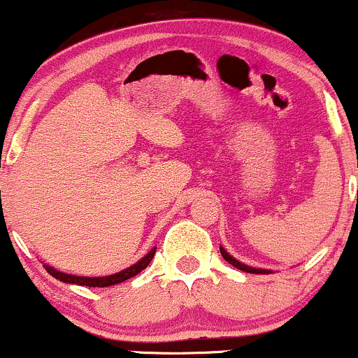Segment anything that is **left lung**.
<instances>
[{
	"mask_svg": "<svg viewBox=\"0 0 358 358\" xmlns=\"http://www.w3.org/2000/svg\"><path fill=\"white\" fill-rule=\"evenodd\" d=\"M220 254H222V257H224L225 261L229 262V264H232L234 268H237V269L244 271V273H250V274H271V273H273V271H271V269H262V268H250V266H248V264H242L241 261H237L236 257L231 256V254H229L227 250H225L224 248H222V245H220Z\"/></svg>",
	"mask_w": 358,
	"mask_h": 358,
	"instance_id": "8db88e82",
	"label": "left lung"
}]
</instances>
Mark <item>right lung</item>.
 <instances>
[{
    "instance_id": "1",
    "label": "right lung",
    "mask_w": 358,
    "mask_h": 358,
    "mask_svg": "<svg viewBox=\"0 0 358 358\" xmlns=\"http://www.w3.org/2000/svg\"><path fill=\"white\" fill-rule=\"evenodd\" d=\"M156 248H153L150 252L146 254L145 257H141L136 264L129 266V268L119 271V273L109 274V276H97V278H90V276H77V274H67L62 273V271H57L52 266L43 264V268L47 269V273L53 276L55 279H59L62 282H67V285H80V286H89V287H108L113 285H119V282L126 281V279L136 276L138 273H141L143 269L148 268V264L151 262V259L155 257Z\"/></svg>"
}]
</instances>
